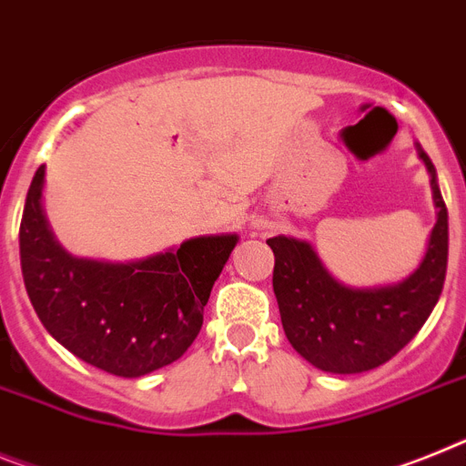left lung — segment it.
I'll list each match as a JSON object with an SVG mask.
<instances>
[{"instance_id": "8db88e82", "label": "left lung", "mask_w": 466, "mask_h": 466, "mask_svg": "<svg viewBox=\"0 0 466 466\" xmlns=\"http://www.w3.org/2000/svg\"><path fill=\"white\" fill-rule=\"evenodd\" d=\"M431 184L436 224L415 271L393 285L349 288L306 240L268 238L276 254L273 292L294 351L323 372L356 375L391 360L422 329L439 301L448 266V209L429 155L415 143Z\"/></svg>"}]
</instances>
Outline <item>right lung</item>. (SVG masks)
<instances>
[{"label": "right lung", "mask_w": 466, "mask_h": 466, "mask_svg": "<svg viewBox=\"0 0 466 466\" xmlns=\"http://www.w3.org/2000/svg\"><path fill=\"white\" fill-rule=\"evenodd\" d=\"M44 165L21 218V268L35 313L58 344L117 377H143L188 351L236 233L200 236L137 261L75 257L42 207Z\"/></svg>", "instance_id": "add662e5"}]
</instances>
